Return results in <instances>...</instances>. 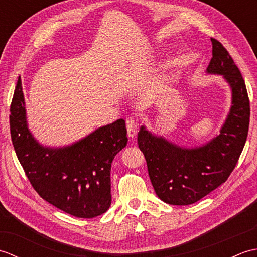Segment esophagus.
<instances>
[{"label":"esophagus","mask_w":257,"mask_h":257,"mask_svg":"<svg viewBox=\"0 0 257 257\" xmlns=\"http://www.w3.org/2000/svg\"><path fill=\"white\" fill-rule=\"evenodd\" d=\"M125 127H127V132H128V136L129 137H135L137 135L138 132V123L136 121V119L134 118H127L125 119Z\"/></svg>","instance_id":"esophagus-1"}]
</instances>
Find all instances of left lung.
<instances>
[{"label":"left lung","mask_w":257,"mask_h":257,"mask_svg":"<svg viewBox=\"0 0 257 257\" xmlns=\"http://www.w3.org/2000/svg\"><path fill=\"white\" fill-rule=\"evenodd\" d=\"M212 58L207 73L224 76L232 88V107L221 134L199 148H181L147 132L138 133L150 181L158 198L172 205L192 204L224 183L235 168L246 143L249 99L243 76L230 53L211 38Z\"/></svg>","instance_id":"1"}]
</instances>
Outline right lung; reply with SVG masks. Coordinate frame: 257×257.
Here are the masks:
<instances>
[{
  "label": "right lung",
  "instance_id": "add662e5",
  "mask_svg": "<svg viewBox=\"0 0 257 257\" xmlns=\"http://www.w3.org/2000/svg\"><path fill=\"white\" fill-rule=\"evenodd\" d=\"M10 111L15 154L38 195L76 217L91 219L105 213L111 204V162L128 141L124 120L98 128L72 146L45 148L27 128L21 77Z\"/></svg>",
  "mask_w": 257,
  "mask_h": 257
}]
</instances>
